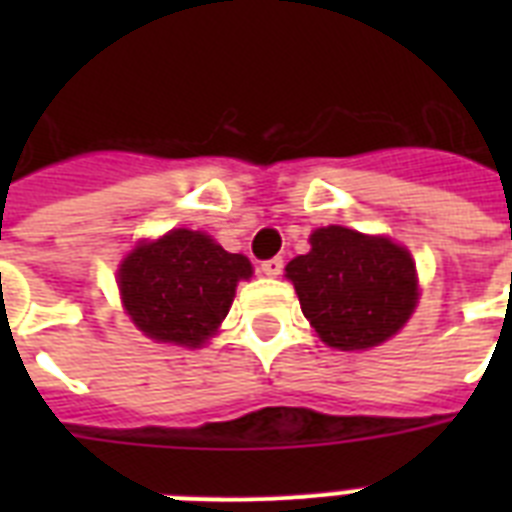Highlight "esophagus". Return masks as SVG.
<instances>
[{
    "label": "esophagus",
    "instance_id": "34e87169",
    "mask_svg": "<svg viewBox=\"0 0 512 512\" xmlns=\"http://www.w3.org/2000/svg\"><path fill=\"white\" fill-rule=\"evenodd\" d=\"M281 271H284V260H281V257H271V260H265L263 263V273L265 276H271V279H276Z\"/></svg>",
    "mask_w": 512,
    "mask_h": 512
}]
</instances>
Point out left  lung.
Segmentation results:
<instances>
[{"instance_id":"1","label":"left lung","mask_w":512,"mask_h":512,"mask_svg":"<svg viewBox=\"0 0 512 512\" xmlns=\"http://www.w3.org/2000/svg\"><path fill=\"white\" fill-rule=\"evenodd\" d=\"M305 319L329 348L380 345L417 305L414 263L404 247L342 225L319 228L311 252L287 265Z\"/></svg>"}]
</instances>
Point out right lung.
<instances>
[{
	"mask_svg": "<svg viewBox=\"0 0 512 512\" xmlns=\"http://www.w3.org/2000/svg\"><path fill=\"white\" fill-rule=\"evenodd\" d=\"M249 276L247 257L225 252L207 233L177 228L132 249L119 268V289L140 332L196 348L220 327L236 284Z\"/></svg>",
	"mask_w": 512,
	"mask_h": 512,
	"instance_id": "add662e5",
	"label": "right lung"
}]
</instances>
